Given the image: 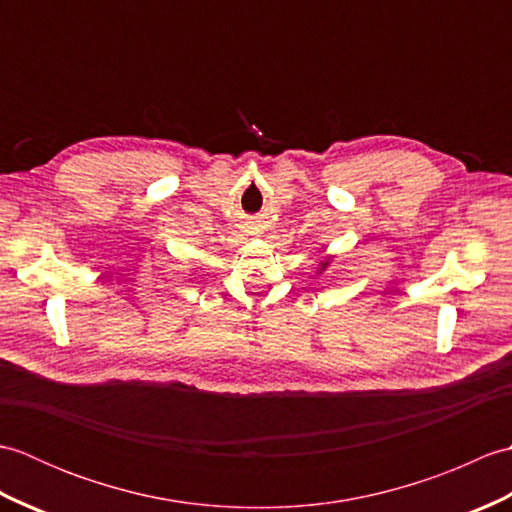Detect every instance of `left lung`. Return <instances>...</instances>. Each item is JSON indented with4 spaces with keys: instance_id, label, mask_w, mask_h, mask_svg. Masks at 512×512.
Instances as JSON below:
<instances>
[{
    "instance_id": "1",
    "label": "left lung",
    "mask_w": 512,
    "mask_h": 512,
    "mask_svg": "<svg viewBox=\"0 0 512 512\" xmlns=\"http://www.w3.org/2000/svg\"><path fill=\"white\" fill-rule=\"evenodd\" d=\"M334 259H336V255H328V257H325V259H323V262H319V268H317V275H323V273H325V270H328V268L332 266V262H334Z\"/></svg>"
}]
</instances>
